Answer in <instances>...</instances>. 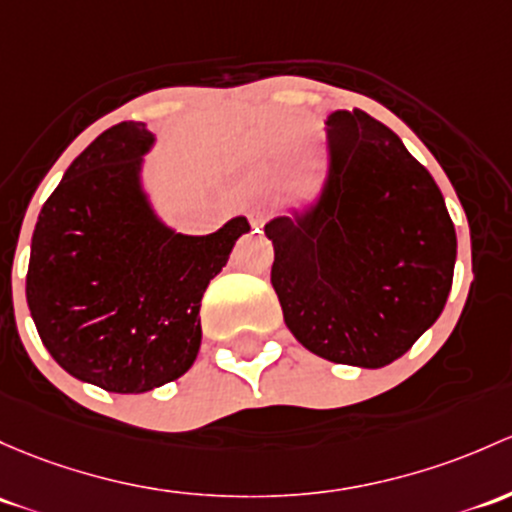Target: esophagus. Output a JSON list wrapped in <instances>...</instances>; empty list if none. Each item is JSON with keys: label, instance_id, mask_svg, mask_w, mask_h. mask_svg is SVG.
I'll return each instance as SVG.
<instances>
[{"label": "esophagus", "instance_id": "esophagus-1", "mask_svg": "<svg viewBox=\"0 0 512 512\" xmlns=\"http://www.w3.org/2000/svg\"><path fill=\"white\" fill-rule=\"evenodd\" d=\"M247 218H250V225H252V228H255V230H260L262 225L267 223V218H270V213H267L265 208H260V206H257V208H252L250 213H247Z\"/></svg>", "mask_w": 512, "mask_h": 512}]
</instances>
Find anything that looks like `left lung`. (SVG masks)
Segmentation results:
<instances>
[{
	"mask_svg": "<svg viewBox=\"0 0 512 512\" xmlns=\"http://www.w3.org/2000/svg\"><path fill=\"white\" fill-rule=\"evenodd\" d=\"M319 196L265 225L284 324L331 363L383 368L444 311L456 230L437 181L363 110L326 120Z\"/></svg>",
	"mask_w": 512,
	"mask_h": 512,
	"instance_id": "8db88e82",
	"label": "left lung"
}]
</instances>
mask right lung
Masks as SVG:
<instances>
[{
	"instance_id": "1",
	"label": "right lung",
	"mask_w": 512,
	"mask_h": 512,
	"mask_svg": "<svg viewBox=\"0 0 512 512\" xmlns=\"http://www.w3.org/2000/svg\"><path fill=\"white\" fill-rule=\"evenodd\" d=\"M144 122L105 129L68 166L31 238L26 301L43 346L83 383L137 395L181 378L201 348V299L245 215L184 235L144 191Z\"/></svg>"
}]
</instances>
